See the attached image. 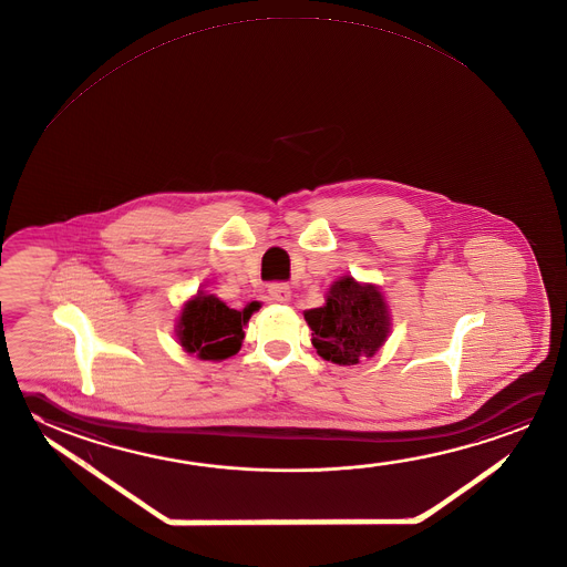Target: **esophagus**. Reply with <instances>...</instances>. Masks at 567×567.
<instances>
[{
  "label": "esophagus",
  "instance_id": "obj_1",
  "mask_svg": "<svg viewBox=\"0 0 567 567\" xmlns=\"http://www.w3.org/2000/svg\"><path fill=\"white\" fill-rule=\"evenodd\" d=\"M269 298L278 303H289L291 301V289L286 284H271L268 289Z\"/></svg>",
  "mask_w": 567,
  "mask_h": 567
}]
</instances>
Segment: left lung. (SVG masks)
Here are the masks:
<instances>
[{"instance_id":"left-lung-1","label":"left lung","mask_w":567,"mask_h":567,"mask_svg":"<svg viewBox=\"0 0 567 567\" xmlns=\"http://www.w3.org/2000/svg\"><path fill=\"white\" fill-rule=\"evenodd\" d=\"M318 355L338 365L373 358L392 331V311L375 284L341 276L321 308L303 313Z\"/></svg>"}]
</instances>
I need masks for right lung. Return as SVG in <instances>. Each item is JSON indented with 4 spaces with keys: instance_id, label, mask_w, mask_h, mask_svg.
Returning a JSON list of instances; mask_svg holds the SVG:
<instances>
[{
    "instance_id": "right-lung-1",
    "label": "right lung",
    "mask_w": 567,
    "mask_h": 567,
    "mask_svg": "<svg viewBox=\"0 0 567 567\" xmlns=\"http://www.w3.org/2000/svg\"><path fill=\"white\" fill-rule=\"evenodd\" d=\"M259 308V301L247 303L241 311L227 308L217 296L199 289L179 309L175 323L177 343L187 353H196L199 360H227L241 348L244 328Z\"/></svg>"
}]
</instances>
